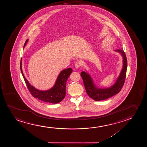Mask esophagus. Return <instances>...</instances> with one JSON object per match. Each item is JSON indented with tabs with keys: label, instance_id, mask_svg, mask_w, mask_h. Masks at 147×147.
Returning a JSON list of instances; mask_svg holds the SVG:
<instances>
[{
	"label": "esophagus",
	"instance_id": "34e87169",
	"mask_svg": "<svg viewBox=\"0 0 147 147\" xmlns=\"http://www.w3.org/2000/svg\"><path fill=\"white\" fill-rule=\"evenodd\" d=\"M75 66L76 68H79V67L81 66V63L80 62H77L75 63Z\"/></svg>",
	"mask_w": 147,
	"mask_h": 147
}]
</instances>
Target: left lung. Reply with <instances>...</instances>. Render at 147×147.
Wrapping results in <instances>:
<instances>
[{
    "label": "left lung",
    "mask_w": 147,
    "mask_h": 147,
    "mask_svg": "<svg viewBox=\"0 0 147 147\" xmlns=\"http://www.w3.org/2000/svg\"><path fill=\"white\" fill-rule=\"evenodd\" d=\"M115 51L120 53L122 55L123 64V70L121 71V74L117 79V82L113 86L109 88H97L95 86L88 74L85 72L81 73V76L82 78L86 93L89 96L94 100H103L117 94L121 91L125 83L127 65V57L123 49H118Z\"/></svg>",
    "instance_id": "1"
}]
</instances>
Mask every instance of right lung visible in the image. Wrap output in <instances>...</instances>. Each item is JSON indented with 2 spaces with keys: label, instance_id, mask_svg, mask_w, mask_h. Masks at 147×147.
I'll return each instance as SVG.
<instances>
[{
  "label": "right lung",
  "instance_id": "add662e5",
  "mask_svg": "<svg viewBox=\"0 0 147 147\" xmlns=\"http://www.w3.org/2000/svg\"><path fill=\"white\" fill-rule=\"evenodd\" d=\"M28 40H26L24 47L26 46ZM22 59H21L20 60V71L26 84V87L32 96L40 100L51 103H58L64 98L66 95L67 80L71 73L72 72V69L68 68L62 71L60 74L59 75L54 86L53 88L48 90L40 91L32 86L25 78L24 73L22 72Z\"/></svg>",
  "mask_w": 147,
  "mask_h": 147
}]
</instances>
